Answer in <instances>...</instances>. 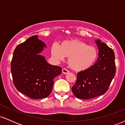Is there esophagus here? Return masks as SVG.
<instances>
[{"label": "esophagus", "instance_id": "esophagus-1", "mask_svg": "<svg viewBox=\"0 0 125 125\" xmlns=\"http://www.w3.org/2000/svg\"><path fill=\"white\" fill-rule=\"evenodd\" d=\"M62 73L63 74H67V73H69V71H67V69H62Z\"/></svg>", "mask_w": 125, "mask_h": 125}]
</instances>
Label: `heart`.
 <instances>
[{"label": "heart", "mask_w": 125, "mask_h": 125, "mask_svg": "<svg viewBox=\"0 0 125 125\" xmlns=\"http://www.w3.org/2000/svg\"><path fill=\"white\" fill-rule=\"evenodd\" d=\"M51 53L54 58L62 61L68 57L67 63L72 69L81 72L88 69L93 66L97 58L95 48L79 39L63 41L60 46L53 44Z\"/></svg>", "instance_id": "heart-1"}]
</instances>
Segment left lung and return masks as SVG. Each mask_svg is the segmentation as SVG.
<instances>
[{"label":"left lung","mask_w":125,"mask_h":125,"mask_svg":"<svg viewBox=\"0 0 125 125\" xmlns=\"http://www.w3.org/2000/svg\"><path fill=\"white\" fill-rule=\"evenodd\" d=\"M99 49L95 63L77 73V81L72 88L73 94L81 99H89L106 92L115 75L114 52L99 39H95Z\"/></svg>","instance_id":"obj_1"}]
</instances>
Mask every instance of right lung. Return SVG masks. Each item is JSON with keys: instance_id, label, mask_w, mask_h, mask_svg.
<instances>
[{"instance_id": "obj_1", "label": "right lung", "mask_w": 125, "mask_h": 125, "mask_svg": "<svg viewBox=\"0 0 125 125\" xmlns=\"http://www.w3.org/2000/svg\"><path fill=\"white\" fill-rule=\"evenodd\" d=\"M46 45L38 35L29 38L16 46L11 62V72L16 88L33 99L48 97L53 79L60 75L62 68L51 64L41 54Z\"/></svg>"}]
</instances>
